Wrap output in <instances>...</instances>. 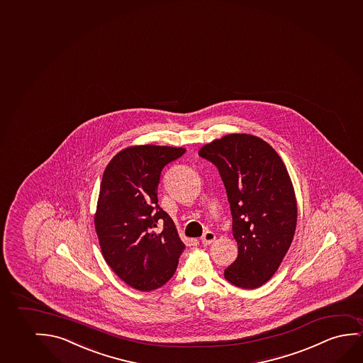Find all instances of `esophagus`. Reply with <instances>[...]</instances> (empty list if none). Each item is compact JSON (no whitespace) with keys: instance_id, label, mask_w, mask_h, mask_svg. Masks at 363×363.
Here are the masks:
<instances>
[{"instance_id":"1","label":"esophagus","mask_w":363,"mask_h":363,"mask_svg":"<svg viewBox=\"0 0 363 363\" xmlns=\"http://www.w3.org/2000/svg\"><path fill=\"white\" fill-rule=\"evenodd\" d=\"M215 239H216V235H215L213 231H206L204 235L201 236V242H203L204 245H210Z\"/></svg>"}]
</instances>
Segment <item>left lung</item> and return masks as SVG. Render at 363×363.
I'll return each instance as SVG.
<instances>
[{"mask_svg": "<svg viewBox=\"0 0 363 363\" xmlns=\"http://www.w3.org/2000/svg\"><path fill=\"white\" fill-rule=\"evenodd\" d=\"M199 155L219 169L233 215L239 255L225 279L249 290L262 286L280 267L296 230V195L286 167L270 144L246 133L215 139Z\"/></svg>", "mask_w": 363, "mask_h": 363, "instance_id": "obj_1", "label": "left lung"}]
</instances>
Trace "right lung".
<instances>
[{"label": "right lung", "instance_id": "add662e5", "mask_svg": "<svg viewBox=\"0 0 363 363\" xmlns=\"http://www.w3.org/2000/svg\"><path fill=\"white\" fill-rule=\"evenodd\" d=\"M184 153L177 147L132 145L116 154L103 173L94 214L99 246L119 279L138 291L167 284L185 249L157 196L162 169Z\"/></svg>", "mask_w": 363, "mask_h": 363}]
</instances>
